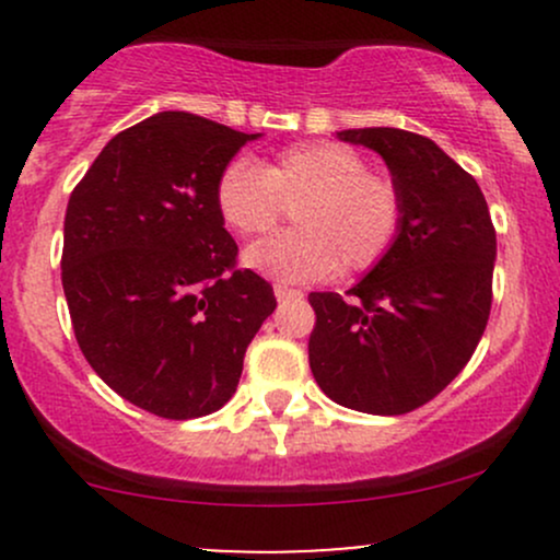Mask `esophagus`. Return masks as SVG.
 I'll return each mask as SVG.
<instances>
[{"mask_svg":"<svg viewBox=\"0 0 560 560\" xmlns=\"http://www.w3.org/2000/svg\"><path fill=\"white\" fill-rule=\"evenodd\" d=\"M273 294H276V300H279V302H289V300H300L302 298L300 289H289V287H281V284L273 289Z\"/></svg>","mask_w":560,"mask_h":560,"instance_id":"34e87169","label":"esophagus"}]
</instances>
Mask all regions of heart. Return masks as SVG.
<instances>
[{
    "mask_svg": "<svg viewBox=\"0 0 560 560\" xmlns=\"http://www.w3.org/2000/svg\"><path fill=\"white\" fill-rule=\"evenodd\" d=\"M215 208L242 236L268 234L292 208L298 229L244 253V266L284 284L320 281L337 268L371 271L392 253L405 218L400 186L339 141L287 147L266 165L231 160L218 176Z\"/></svg>",
    "mask_w": 560,
    "mask_h": 560,
    "instance_id": "1",
    "label": "heart"
}]
</instances>
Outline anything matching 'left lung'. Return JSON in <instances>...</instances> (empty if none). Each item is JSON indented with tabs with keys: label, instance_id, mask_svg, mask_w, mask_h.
Here are the masks:
<instances>
[{
	"label": "left lung",
	"instance_id": "8db88e82",
	"mask_svg": "<svg viewBox=\"0 0 560 560\" xmlns=\"http://www.w3.org/2000/svg\"><path fill=\"white\" fill-rule=\"evenodd\" d=\"M337 137L384 158L405 218L392 253L347 298L307 294L316 311L307 358L334 402L402 416L471 361L490 318L498 240L479 184L432 139L402 128Z\"/></svg>",
	"mask_w": 560,
	"mask_h": 560
}]
</instances>
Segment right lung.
<instances>
[{
    "mask_svg": "<svg viewBox=\"0 0 560 560\" xmlns=\"http://www.w3.org/2000/svg\"><path fill=\"white\" fill-rule=\"evenodd\" d=\"M258 137L158 113L107 141L68 199L62 289L83 358L160 419L223 408L276 307L215 208L218 176Z\"/></svg>",
    "mask_w": 560,
    "mask_h": 560,
    "instance_id": "add662e5",
    "label": "right lung"
}]
</instances>
